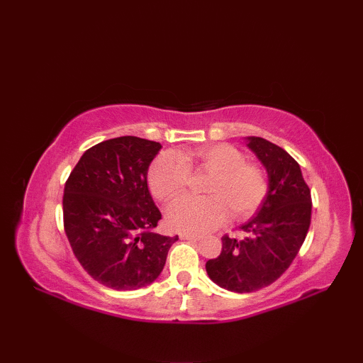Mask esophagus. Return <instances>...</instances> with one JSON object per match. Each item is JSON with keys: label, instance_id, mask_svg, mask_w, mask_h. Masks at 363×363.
<instances>
[{"label": "esophagus", "instance_id": "obj_1", "mask_svg": "<svg viewBox=\"0 0 363 363\" xmlns=\"http://www.w3.org/2000/svg\"><path fill=\"white\" fill-rule=\"evenodd\" d=\"M179 237L182 238V240H191V242H198V240H201V237H199V235L187 234V233H182V234H179Z\"/></svg>", "mask_w": 363, "mask_h": 363}]
</instances>
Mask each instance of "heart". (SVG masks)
Listing matches in <instances>:
<instances>
[{
	"label": "heart",
	"instance_id": "obj_1",
	"mask_svg": "<svg viewBox=\"0 0 363 363\" xmlns=\"http://www.w3.org/2000/svg\"><path fill=\"white\" fill-rule=\"evenodd\" d=\"M194 168L212 174L206 186L209 196H182L169 204L167 225L173 230L203 234L220 226L229 212L235 220L248 218L268 195L265 169L246 162L245 154L228 143L159 154L148 172L151 195L157 201H172L186 190L189 169Z\"/></svg>",
	"mask_w": 363,
	"mask_h": 363
}]
</instances>
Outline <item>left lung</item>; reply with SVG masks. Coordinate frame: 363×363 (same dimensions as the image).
Masks as SVG:
<instances>
[{
    "label": "left lung",
    "instance_id": "1",
    "mask_svg": "<svg viewBox=\"0 0 363 363\" xmlns=\"http://www.w3.org/2000/svg\"><path fill=\"white\" fill-rule=\"evenodd\" d=\"M246 145L267 168L268 195L240 226L246 237L225 235L220 256L206 262L211 279L235 293L260 290L281 277L304 243L312 215L311 189L298 162L262 137H248Z\"/></svg>",
    "mask_w": 363,
    "mask_h": 363
}]
</instances>
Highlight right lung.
<instances>
[{"label":"right lung","instance_id":"add662e5","mask_svg":"<svg viewBox=\"0 0 363 363\" xmlns=\"http://www.w3.org/2000/svg\"><path fill=\"white\" fill-rule=\"evenodd\" d=\"M157 142L125 135L82 154L64 189V228L76 259L99 284L137 290L157 279L177 235L154 233L162 218L148 190Z\"/></svg>","mask_w":363,"mask_h":363}]
</instances>
